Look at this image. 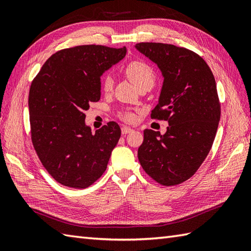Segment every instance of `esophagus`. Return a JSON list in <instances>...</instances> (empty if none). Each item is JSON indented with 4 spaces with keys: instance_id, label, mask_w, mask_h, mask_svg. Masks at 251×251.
Wrapping results in <instances>:
<instances>
[{
    "instance_id": "obj_1",
    "label": "esophagus",
    "mask_w": 251,
    "mask_h": 251,
    "mask_svg": "<svg viewBox=\"0 0 251 251\" xmlns=\"http://www.w3.org/2000/svg\"><path fill=\"white\" fill-rule=\"evenodd\" d=\"M132 131V129L130 128V127H126V126H124V127H122V134L123 135H127V134H129V132H131Z\"/></svg>"
}]
</instances>
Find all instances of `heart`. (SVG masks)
I'll return each mask as SVG.
<instances>
[{
	"label": "heart",
	"instance_id": "b5f03b06",
	"mask_svg": "<svg viewBox=\"0 0 251 251\" xmlns=\"http://www.w3.org/2000/svg\"><path fill=\"white\" fill-rule=\"evenodd\" d=\"M124 72L126 76L139 88L143 85H154L155 83V73L153 69L148 65L147 62L142 60H132L128 62L124 68ZM114 81L113 77L110 75L104 76L102 81V88L105 93H110L113 89ZM121 119L125 122H134L136 119L135 113L129 111L122 112L120 114Z\"/></svg>",
	"mask_w": 251,
	"mask_h": 251
}]
</instances>
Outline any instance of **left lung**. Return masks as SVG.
I'll list each match as a JSON object with an SVG mask.
<instances>
[{"label":"left lung","mask_w":251,"mask_h":251,"mask_svg":"<svg viewBox=\"0 0 251 251\" xmlns=\"http://www.w3.org/2000/svg\"><path fill=\"white\" fill-rule=\"evenodd\" d=\"M136 49L161 69L164 83L151 117L169 123L165 135L143 130L138 158L157 183L177 185L197 172L215 140L221 105L214 74L184 47L142 42Z\"/></svg>","instance_id":"1"}]
</instances>
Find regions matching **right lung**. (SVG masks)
Listing matches in <instances>:
<instances>
[{
	"mask_svg": "<svg viewBox=\"0 0 251 251\" xmlns=\"http://www.w3.org/2000/svg\"><path fill=\"white\" fill-rule=\"evenodd\" d=\"M126 47L81 45L51 55L31 83V140L42 165L57 182L88 188L108 166L121 128L110 122L92 132L84 112L100 100V76L122 60Z\"/></svg>",
	"mask_w": 251,
	"mask_h": 251,
	"instance_id": "obj_1",
	"label": "right lung"
}]
</instances>
